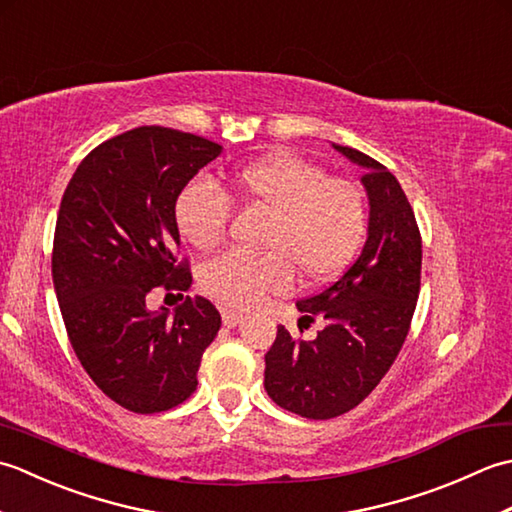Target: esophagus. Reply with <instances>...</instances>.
Returning <instances> with one entry per match:
<instances>
[{
  "instance_id": "34e87169",
  "label": "esophagus",
  "mask_w": 512,
  "mask_h": 512,
  "mask_svg": "<svg viewBox=\"0 0 512 512\" xmlns=\"http://www.w3.org/2000/svg\"><path fill=\"white\" fill-rule=\"evenodd\" d=\"M239 321H242V314H237L233 310H222V323L226 328H235Z\"/></svg>"
}]
</instances>
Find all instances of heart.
I'll return each mask as SVG.
<instances>
[{
  "mask_svg": "<svg viewBox=\"0 0 512 512\" xmlns=\"http://www.w3.org/2000/svg\"><path fill=\"white\" fill-rule=\"evenodd\" d=\"M231 184L248 206L273 213L264 257L228 250L206 262L200 286L224 306L248 310L268 295H284L295 281V264L310 284L339 277L367 235V204L361 189L328 178L314 162L275 151L239 167ZM231 202L211 182L187 184L176 200V224L198 250L213 248L226 233Z\"/></svg>",
  "mask_w": 512,
  "mask_h": 512,
  "instance_id": "heart-1",
  "label": "heart"
}]
</instances>
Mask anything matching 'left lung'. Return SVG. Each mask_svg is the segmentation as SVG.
<instances>
[{
	"instance_id": "1",
	"label": "left lung",
	"mask_w": 512,
	"mask_h": 512,
	"mask_svg": "<svg viewBox=\"0 0 512 512\" xmlns=\"http://www.w3.org/2000/svg\"><path fill=\"white\" fill-rule=\"evenodd\" d=\"M332 147L365 169V246L332 286L297 301L301 319H323L317 339H292L279 325L264 372L268 396L279 407L312 420L354 409L389 372L407 339L422 266L416 215L400 182L363 151Z\"/></svg>"
}]
</instances>
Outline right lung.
I'll return each instance as SVG.
<instances>
[{
	"label": "right lung",
	"instance_id": "1",
	"mask_svg": "<svg viewBox=\"0 0 512 512\" xmlns=\"http://www.w3.org/2000/svg\"><path fill=\"white\" fill-rule=\"evenodd\" d=\"M222 145L169 127H136L105 140L63 193L52 281L65 330L85 372L134 413L180 405L222 319L204 297L149 310L154 288L189 290L178 264L176 200Z\"/></svg>",
	"mask_w": 512,
	"mask_h": 512
}]
</instances>
